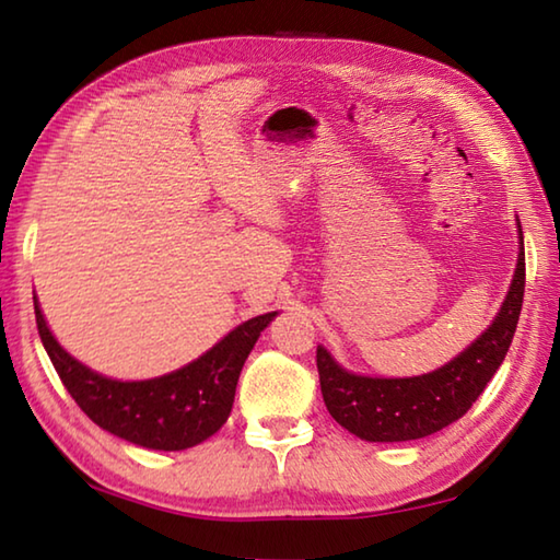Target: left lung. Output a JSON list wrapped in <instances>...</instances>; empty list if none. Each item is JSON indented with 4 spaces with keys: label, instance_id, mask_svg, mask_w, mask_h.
I'll use <instances>...</instances> for the list:
<instances>
[{
    "label": "left lung",
    "instance_id": "1",
    "mask_svg": "<svg viewBox=\"0 0 560 560\" xmlns=\"http://www.w3.org/2000/svg\"><path fill=\"white\" fill-rule=\"evenodd\" d=\"M524 236L514 281L487 334L440 371L417 377H365L336 365L324 348L316 350L324 402L334 420L368 442L420 440L447 428L477 402L494 377L516 334L524 303Z\"/></svg>",
    "mask_w": 560,
    "mask_h": 560
}]
</instances>
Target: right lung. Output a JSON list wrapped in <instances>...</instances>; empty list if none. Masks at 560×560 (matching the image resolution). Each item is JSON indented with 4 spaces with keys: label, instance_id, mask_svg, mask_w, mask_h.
Listing matches in <instances>:
<instances>
[{
    "label": "right lung",
    "instance_id": "add662e5",
    "mask_svg": "<svg viewBox=\"0 0 560 560\" xmlns=\"http://www.w3.org/2000/svg\"><path fill=\"white\" fill-rule=\"evenodd\" d=\"M36 328L75 405L98 428L148 450H187L222 428L232 412L236 381L254 343L277 311L249 318L202 358L155 381L120 383L89 371L56 343L34 301Z\"/></svg>",
    "mask_w": 560,
    "mask_h": 560
}]
</instances>
